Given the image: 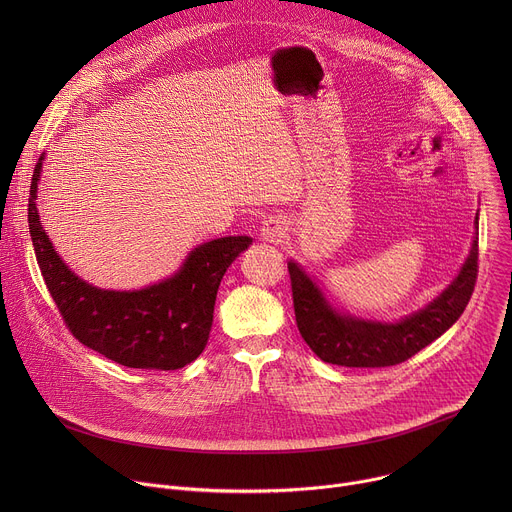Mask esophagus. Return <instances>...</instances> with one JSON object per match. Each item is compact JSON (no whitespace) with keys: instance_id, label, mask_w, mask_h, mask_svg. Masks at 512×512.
<instances>
[{"instance_id":"esophagus-1","label":"esophagus","mask_w":512,"mask_h":512,"mask_svg":"<svg viewBox=\"0 0 512 512\" xmlns=\"http://www.w3.org/2000/svg\"><path fill=\"white\" fill-rule=\"evenodd\" d=\"M285 233H287L285 221H281L279 216H269L263 221V227H261V239L263 241L279 245L285 239Z\"/></svg>"}]
</instances>
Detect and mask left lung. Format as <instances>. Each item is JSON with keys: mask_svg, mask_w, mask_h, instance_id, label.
Returning <instances> with one entry per match:
<instances>
[{"mask_svg": "<svg viewBox=\"0 0 512 512\" xmlns=\"http://www.w3.org/2000/svg\"><path fill=\"white\" fill-rule=\"evenodd\" d=\"M287 269L298 330L318 358L338 367H393L440 338L464 314L478 275V237L458 277L431 304L399 322L340 314L296 261H289Z\"/></svg>", "mask_w": 512, "mask_h": 512, "instance_id": "left-lung-1", "label": "left lung"}]
</instances>
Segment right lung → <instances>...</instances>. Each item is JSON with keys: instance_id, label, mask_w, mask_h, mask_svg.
<instances>
[{"instance_id": "right-lung-1", "label": "right lung", "mask_w": 512, "mask_h": 512, "mask_svg": "<svg viewBox=\"0 0 512 512\" xmlns=\"http://www.w3.org/2000/svg\"><path fill=\"white\" fill-rule=\"evenodd\" d=\"M40 156L28 198L30 237L44 283L79 342L129 369L176 371L204 350L216 291L251 237H223L198 245L168 279L135 291L99 289L72 273L42 229L36 208Z\"/></svg>"}]
</instances>
